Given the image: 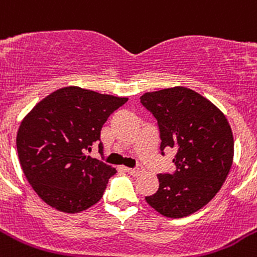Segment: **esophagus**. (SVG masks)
<instances>
[{
	"instance_id": "obj_1",
	"label": "esophagus",
	"mask_w": 257,
	"mask_h": 257,
	"mask_svg": "<svg viewBox=\"0 0 257 257\" xmlns=\"http://www.w3.org/2000/svg\"><path fill=\"white\" fill-rule=\"evenodd\" d=\"M126 171H128L131 175H133V176H138V175L142 174L143 172V167L137 166L136 169H126Z\"/></svg>"
}]
</instances>
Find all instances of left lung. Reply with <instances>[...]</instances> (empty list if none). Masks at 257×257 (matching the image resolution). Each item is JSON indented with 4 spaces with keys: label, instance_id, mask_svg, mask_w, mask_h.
<instances>
[{
    "label": "left lung",
    "instance_id": "1",
    "mask_svg": "<svg viewBox=\"0 0 257 257\" xmlns=\"http://www.w3.org/2000/svg\"><path fill=\"white\" fill-rule=\"evenodd\" d=\"M141 102L156 117L161 146L176 151L174 174H160L158 190L146 201L167 218H183L207 205L233 162L227 117L204 96L183 86L146 92Z\"/></svg>",
    "mask_w": 257,
    "mask_h": 257
}]
</instances>
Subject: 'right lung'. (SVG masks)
Returning <instances> with one entry per match:
<instances>
[{
    "label": "right lung",
    "mask_w": 257,
    "mask_h": 257,
    "mask_svg": "<svg viewBox=\"0 0 257 257\" xmlns=\"http://www.w3.org/2000/svg\"><path fill=\"white\" fill-rule=\"evenodd\" d=\"M126 101L68 86L48 95L24 117L16 137L19 160L29 184L48 205L80 213L102 198L116 170L85 152L100 141L110 114Z\"/></svg>",
    "instance_id": "add662e5"
}]
</instances>
